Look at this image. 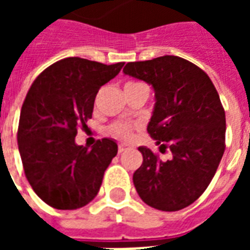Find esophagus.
I'll use <instances>...</instances> for the list:
<instances>
[{
    "label": "esophagus",
    "instance_id": "1",
    "mask_svg": "<svg viewBox=\"0 0 250 250\" xmlns=\"http://www.w3.org/2000/svg\"><path fill=\"white\" fill-rule=\"evenodd\" d=\"M125 148H127V147H125V145H119V147H118V151H119V154H122L123 151H125Z\"/></svg>",
    "mask_w": 250,
    "mask_h": 250
}]
</instances>
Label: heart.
Instances as JSON below:
<instances>
[{
    "mask_svg": "<svg viewBox=\"0 0 250 250\" xmlns=\"http://www.w3.org/2000/svg\"><path fill=\"white\" fill-rule=\"evenodd\" d=\"M127 84H138V83H127ZM125 84V85H127ZM109 134L115 138H119L123 141H127L132 136V127L127 123H114V125H109Z\"/></svg>",
    "mask_w": 250,
    "mask_h": 250,
    "instance_id": "heart-1",
    "label": "heart"
}]
</instances>
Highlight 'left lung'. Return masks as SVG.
<instances>
[{
  "label": "left lung",
  "instance_id": "1",
  "mask_svg": "<svg viewBox=\"0 0 250 250\" xmlns=\"http://www.w3.org/2000/svg\"><path fill=\"white\" fill-rule=\"evenodd\" d=\"M125 75L151 84L155 105L147 131L167 161L139 147L142 166L132 177L142 201L154 209L177 211L209 186L225 151V111L210 77L178 56L127 62Z\"/></svg>",
  "mask_w": 250,
  "mask_h": 250
}]
</instances>
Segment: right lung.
Listing matches in <instances>:
<instances>
[{
  "label": "right lung",
  "instance_id": "1",
  "mask_svg": "<svg viewBox=\"0 0 250 250\" xmlns=\"http://www.w3.org/2000/svg\"><path fill=\"white\" fill-rule=\"evenodd\" d=\"M123 65L66 57L41 72L26 93L17 132L20 155L32 188L55 209L89 204L118 154L112 139L98 141L89 150L77 146L75 138L92 118L100 87Z\"/></svg>",
  "mask_w": 250,
  "mask_h": 250
}]
</instances>
